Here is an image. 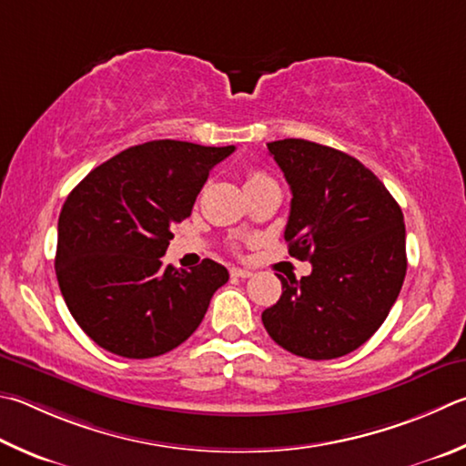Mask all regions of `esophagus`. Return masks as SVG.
<instances>
[{
	"label": "esophagus",
	"instance_id": "34e87169",
	"mask_svg": "<svg viewBox=\"0 0 466 466\" xmlns=\"http://www.w3.org/2000/svg\"><path fill=\"white\" fill-rule=\"evenodd\" d=\"M230 275H232V277H238V279H248V277H252V270L232 267V268H230Z\"/></svg>",
	"mask_w": 466,
	"mask_h": 466
}]
</instances>
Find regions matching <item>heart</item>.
Here are the masks:
<instances>
[{
	"label": "heart",
	"instance_id": "obj_1",
	"mask_svg": "<svg viewBox=\"0 0 466 466\" xmlns=\"http://www.w3.org/2000/svg\"><path fill=\"white\" fill-rule=\"evenodd\" d=\"M262 179H267V175H265V173H260V171H252V173H248V177H247V185H250V183H257V181H262Z\"/></svg>",
	"mask_w": 466,
	"mask_h": 466
}]
</instances>
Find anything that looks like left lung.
Here are the masks:
<instances>
[{"instance_id":"8db88e82","label":"left lung","mask_w":466,"mask_h":466,"mask_svg":"<svg viewBox=\"0 0 466 466\" xmlns=\"http://www.w3.org/2000/svg\"><path fill=\"white\" fill-rule=\"evenodd\" d=\"M291 187L289 255L311 273L281 279L262 311L268 336L298 357H344L373 336L401 291L408 257L401 208L373 171L342 150L301 138L268 142Z\"/></svg>"}]
</instances>
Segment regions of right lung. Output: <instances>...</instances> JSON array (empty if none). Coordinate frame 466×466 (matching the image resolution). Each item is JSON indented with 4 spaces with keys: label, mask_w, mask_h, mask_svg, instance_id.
I'll use <instances>...</instances> for the list:
<instances>
[{
    "label": "right lung",
    "mask_w": 466,
    "mask_h": 466,
    "mask_svg": "<svg viewBox=\"0 0 466 466\" xmlns=\"http://www.w3.org/2000/svg\"><path fill=\"white\" fill-rule=\"evenodd\" d=\"M234 147L152 140L106 160L75 187L58 216L56 279L93 342L126 359H152L196 332L228 268L204 258L165 267L173 228Z\"/></svg>",
    "instance_id": "obj_1"
}]
</instances>
